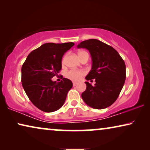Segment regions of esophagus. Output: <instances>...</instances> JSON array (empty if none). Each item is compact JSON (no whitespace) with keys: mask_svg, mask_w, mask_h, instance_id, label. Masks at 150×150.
I'll return each mask as SVG.
<instances>
[{"mask_svg":"<svg viewBox=\"0 0 150 150\" xmlns=\"http://www.w3.org/2000/svg\"><path fill=\"white\" fill-rule=\"evenodd\" d=\"M77 85V83H75V82H73V86L74 87V86H76Z\"/></svg>","mask_w":150,"mask_h":150,"instance_id":"1","label":"esophagus"}]
</instances>
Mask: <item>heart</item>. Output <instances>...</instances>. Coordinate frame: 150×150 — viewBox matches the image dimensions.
<instances>
[{
	"label": "heart",
	"mask_w": 150,
	"mask_h": 150,
	"mask_svg": "<svg viewBox=\"0 0 150 150\" xmlns=\"http://www.w3.org/2000/svg\"><path fill=\"white\" fill-rule=\"evenodd\" d=\"M88 54L85 51H80L79 52V57L81 58L82 56H83L84 54ZM65 57L63 59V63H65ZM85 74V71L83 70H77V69H71V70L69 71L66 74V76L69 79L73 81H79L82 79L83 76Z\"/></svg>",
	"instance_id": "heart-1"
}]
</instances>
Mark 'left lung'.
Wrapping results in <instances>:
<instances>
[{
  "label": "left lung",
  "mask_w": 150,
  "mask_h": 150,
  "mask_svg": "<svg viewBox=\"0 0 150 150\" xmlns=\"http://www.w3.org/2000/svg\"><path fill=\"white\" fill-rule=\"evenodd\" d=\"M79 48L89 50L92 67L85 77L95 79V85L85 82L87 88L82 93L84 102L90 107L103 109L112 105L117 99L126 80V65L115 49L96 39L83 41Z\"/></svg>",
  "instance_id": "8db88e82"
}]
</instances>
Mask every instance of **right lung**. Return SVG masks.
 <instances>
[{"label": "right lung", "instance_id": "obj_1", "mask_svg": "<svg viewBox=\"0 0 150 150\" xmlns=\"http://www.w3.org/2000/svg\"><path fill=\"white\" fill-rule=\"evenodd\" d=\"M74 45L73 42L46 43L33 50L22 65V87L32 103L42 111L59 109L72 87L70 80L63 78L57 83L52 78L58 75L63 54Z\"/></svg>", "mask_w": 150, "mask_h": 150}]
</instances>
